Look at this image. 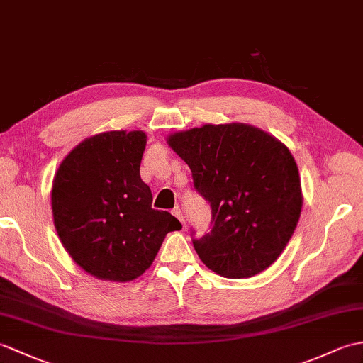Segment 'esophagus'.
<instances>
[{
    "mask_svg": "<svg viewBox=\"0 0 363 363\" xmlns=\"http://www.w3.org/2000/svg\"><path fill=\"white\" fill-rule=\"evenodd\" d=\"M172 213L178 218V220L181 221V223H184V215H182V210H181V207L179 206H176L173 210H172Z\"/></svg>",
    "mask_w": 363,
    "mask_h": 363,
    "instance_id": "34e87169",
    "label": "esophagus"
}]
</instances>
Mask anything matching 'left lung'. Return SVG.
<instances>
[{
  "label": "left lung",
  "instance_id": "obj_1",
  "mask_svg": "<svg viewBox=\"0 0 363 363\" xmlns=\"http://www.w3.org/2000/svg\"><path fill=\"white\" fill-rule=\"evenodd\" d=\"M167 143L190 167L212 207V230L193 240L210 271L249 278L281 255L300 220L303 195L289 148L247 123H207Z\"/></svg>",
  "mask_w": 363,
  "mask_h": 363
}]
</instances>
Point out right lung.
<instances>
[{
	"label": "right lung",
	"mask_w": 363,
	"mask_h": 363,
	"mask_svg": "<svg viewBox=\"0 0 363 363\" xmlns=\"http://www.w3.org/2000/svg\"><path fill=\"white\" fill-rule=\"evenodd\" d=\"M143 131H105L69 151L54 176L50 206L65 250L89 275L131 281L153 263L176 218L151 207L140 179Z\"/></svg>",
	"instance_id": "obj_1"
}]
</instances>
